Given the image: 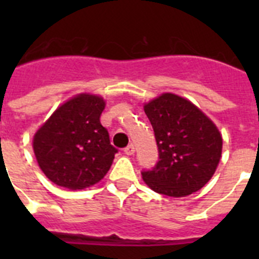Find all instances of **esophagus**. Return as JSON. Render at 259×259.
Segmentation results:
<instances>
[{"instance_id":"34e87169","label":"esophagus","mask_w":259,"mask_h":259,"mask_svg":"<svg viewBox=\"0 0 259 259\" xmlns=\"http://www.w3.org/2000/svg\"><path fill=\"white\" fill-rule=\"evenodd\" d=\"M123 152H124V154H127V155H132L135 153V146L132 145H128L127 148H124V149H123Z\"/></svg>"}]
</instances>
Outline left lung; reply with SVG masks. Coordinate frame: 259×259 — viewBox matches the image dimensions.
I'll return each mask as SVG.
<instances>
[{
    "mask_svg": "<svg viewBox=\"0 0 259 259\" xmlns=\"http://www.w3.org/2000/svg\"><path fill=\"white\" fill-rule=\"evenodd\" d=\"M154 130L159 161L143 180L168 197L197 192L214 175L223 139L211 119L193 102L175 93H162L144 105Z\"/></svg>",
    "mask_w": 259,
    "mask_h": 259,
    "instance_id": "1",
    "label": "left lung"
}]
</instances>
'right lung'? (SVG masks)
Instances as JSON below:
<instances>
[{"instance_id": "add662e5", "label": "right lung", "mask_w": 259, "mask_h": 259, "mask_svg": "<svg viewBox=\"0 0 259 259\" xmlns=\"http://www.w3.org/2000/svg\"><path fill=\"white\" fill-rule=\"evenodd\" d=\"M105 106L101 96L79 93L59 105L36 131L33 153L50 182L79 191L104 179L116 153L100 122Z\"/></svg>"}]
</instances>
